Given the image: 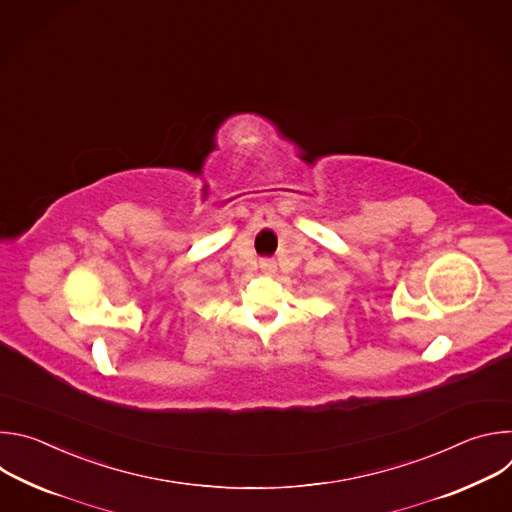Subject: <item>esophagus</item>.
Returning <instances> with one entry per match:
<instances>
[{
	"label": "esophagus",
	"mask_w": 512,
	"mask_h": 512,
	"mask_svg": "<svg viewBox=\"0 0 512 512\" xmlns=\"http://www.w3.org/2000/svg\"><path fill=\"white\" fill-rule=\"evenodd\" d=\"M261 267H263L265 271H271V269H273V263H271L269 259H265V261H261Z\"/></svg>",
	"instance_id": "obj_1"
}]
</instances>
